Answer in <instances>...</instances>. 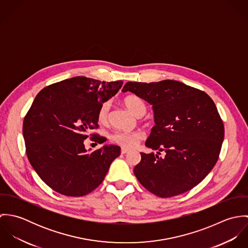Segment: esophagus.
<instances>
[{"instance_id": "esophagus-1", "label": "esophagus", "mask_w": 248, "mask_h": 248, "mask_svg": "<svg viewBox=\"0 0 248 248\" xmlns=\"http://www.w3.org/2000/svg\"><path fill=\"white\" fill-rule=\"evenodd\" d=\"M129 151H130V150L127 149V148H124V147L121 148V154H127Z\"/></svg>"}]
</instances>
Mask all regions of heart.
<instances>
[{
    "instance_id": "obj_1",
    "label": "heart",
    "mask_w": 248,
    "mask_h": 248,
    "mask_svg": "<svg viewBox=\"0 0 248 248\" xmlns=\"http://www.w3.org/2000/svg\"><path fill=\"white\" fill-rule=\"evenodd\" d=\"M123 102L125 106L127 107L136 116L140 117L145 114L146 105L140 97L135 94H129L124 97ZM108 109H109L108 102L103 103L99 108L98 113H97V119L100 123L104 124L108 121ZM142 139H143V134L140 131H116L110 137V140L112 141L125 148L136 147Z\"/></svg>"
}]
</instances>
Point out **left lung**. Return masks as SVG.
I'll return each instance as SVG.
<instances>
[{"instance_id": "left-lung-1", "label": "left lung", "mask_w": 248, "mask_h": 248, "mask_svg": "<svg viewBox=\"0 0 248 248\" xmlns=\"http://www.w3.org/2000/svg\"><path fill=\"white\" fill-rule=\"evenodd\" d=\"M131 92L152 105L155 125L145 146L156 154L141 155L134 173L142 185L160 198H170L198 185L215 166L224 127L211 97L175 80L128 82ZM160 151L166 155L159 156Z\"/></svg>"}]
</instances>
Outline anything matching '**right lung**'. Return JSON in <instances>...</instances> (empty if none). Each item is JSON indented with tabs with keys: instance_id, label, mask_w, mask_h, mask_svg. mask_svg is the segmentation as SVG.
I'll use <instances>...</instances> for the list:
<instances>
[{
	"instance_id": "obj_1",
	"label": "right lung",
	"mask_w": 248,
	"mask_h": 248,
	"mask_svg": "<svg viewBox=\"0 0 248 248\" xmlns=\"http://www.w3.org/2000/svg\"><path fill=\"white\" fill-rule=\"evenodd\" d=\"M123 81L101 82L76 76L52 84L37 95L23 123L28 158L41 179L70 197L85 196L104 180L120 147L92 151L84 141L98 128L100 106L114 96ZM93 135V140H100Z\"/></svg>"
}]
</instances>
